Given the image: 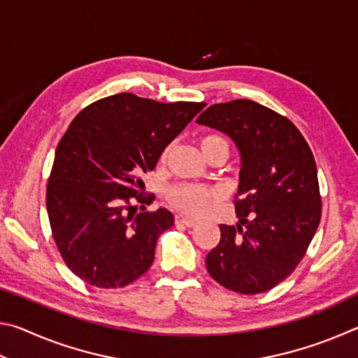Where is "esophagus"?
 <instances>
[{
	"mask_svg": "<svg viewBox=\"0 0 358 358\" xmlns=\"http://www.w3.org/2000/svg\"><path fill=\"white\" fill-rule=\"evenodd\" d=\"M175 224H177V226L194 227V226H197V221L192 220V217H187L185 215H177L175 216Z\"/></svg>",
	"mask_w": 358,
	"mask_h": 358,
	"instance_id": "1",
	"label": "esophagus"
}]
</instances>
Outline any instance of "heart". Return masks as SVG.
Masks as SVG:
<instances>
[{
    "label": "heart",
    "mask_w": 358,
    "mask_h": 358,
    "mask_svg": "<svg viewBox=\"0 0 358 358\" xmlns=\"http://www.w3.org/2000/svg\"><path fill=\"white\" fill-rule=\"evenodd\" d=\"M215 147H227V142L222 137L217 136H208L203 137L201 142L202 153L208 151ZM169 156V148L162 151L161 161H166ZM169 201L175 208H178L183 213H187L191 216H202L213 207V205L220 201V192L215 187L202 186V185H192L185 183L172 187L169 191Z\"/></svg>",
    "instance_id": "b5f03b06"
}]
</instances>
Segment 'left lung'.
<instances>
[{
	"label": "left lung",
	"instance_id": "left-lung-1",
	"mask_svg": "<svg viewBox=\"0 0 358 358\" xmlns=\"http://www.w3.org/2000/svg\"><path fill=\"white\" fill-rule=\"evenodd\" d=\"M199 124L226 134L241 161L237 226L221 224L207 254L216 282L238 294L273 289L299 265L320 221L317 169L292 121L250 99L210 106Z\"/></svg>",
	"mask_w": 358,
	"mask_h": 358
}]
</instances>
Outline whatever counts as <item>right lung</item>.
<instances>
[{"label": "right lung", "mask_w": 358, "mask_h": 358, "mask_svg": "<svg viewBox=\"0 0 358 358\" xmlns=\"http://www.w3.org/2000/svg\"><path fill=\"white\" fill-rule=\"evenodd\" d=\"M205 102H172L120 93L85 107L59 141L47 185L53 240L90 286L124 287L155 259L159 235L173 226L166 208L136 213L143 181L162 151ZM145 208V207H141Z\"/></svg>", "instance_id": "obj_1"}]
</instances>
